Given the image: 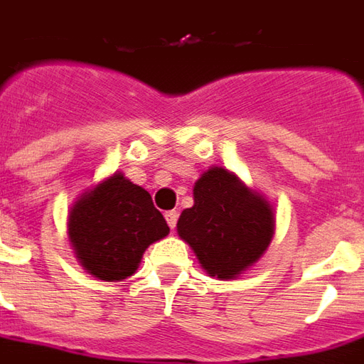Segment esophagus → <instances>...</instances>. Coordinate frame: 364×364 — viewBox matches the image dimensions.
Returning a JSON list of instances; mask_svg holds the SVG:
<instances>
[{
	"instance_id": "34e87169",
	"label": "esophagus",
	"mask_w": 364,
	"mask_h": 364,
	"mask_svg": "<svg viewBox=\"0 0 364 364\" xmlns=\"http://www.w3.org/2000/svg\"><path fill=\"white\" fill-rule=\"evenodd\" d=\"M165 218H167L168 226L176 228V222H178V213H176V210H168V213L165 214Z\"/></svg>"
}]
</instances>
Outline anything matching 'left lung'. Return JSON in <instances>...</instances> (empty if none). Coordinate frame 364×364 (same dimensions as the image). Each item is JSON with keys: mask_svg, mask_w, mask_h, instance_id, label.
<instances>
[{"mask_svg": "<svg viewBox=\"0 0 364 364\" xmlns=\"http://www.w3.org/2000/svg\"><path fill=\"white\" fill-rule=\"evenodd\" d=\"M178 235L201 267L216 279H235L260 260L275 233L273 207L222 167H210L193 186V207L178 218Z\"/></svg>", "mask_w": 364, "mask_h": 364, "instance_id": "obj_1", "label": "left lung"}]
</instances>
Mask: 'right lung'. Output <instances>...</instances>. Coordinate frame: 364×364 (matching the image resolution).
I'll return each mask as SVG.
<instances>
[{
    "label": "right lung",
    "instance_id": "1",
    "mask_svg": "<svg viewBox=\"0 0 364 364\" xmlns=\"http://www.w3.org/2000/svg\"><path fill=\"white\" fill-rule=\"evenodd\" d=\"M167 235V222L150 193L121 173L81 193L68 214L75 258L91 275L109 283L131 277L144 250Z\"/></svg>",
    "mask_w": 364,
    "mask_h": 364
}]
</instances>
